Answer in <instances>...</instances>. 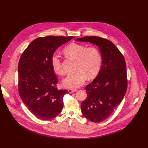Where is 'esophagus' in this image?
<instances>
[{
	"mask_svg": "<svg viewBox=\"0 0 148 148\" xmlns=\"http://www.w3.org/2000/svg\"><path fill=\"white\" fill-rule=\"evenodd\" d=\"M76 91H77L76 89H69V92L70 93H73V92H75Z\"/></svg>",
	"mask_w": 148,
	"mask_h": 148,
	"instance_id": "1",
	"label": "esophagus"
}]
</instances>
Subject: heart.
I'll list each match as a JSON object with an SVG mask.
<instances>
[{"instance_id": "1", "label": "heart", "mask_w": 148, "mask_h": 148, "mask_svg": "<svg viewBox=\"0 0 148 148\" xmlns=\"http://www.w3.org/2000/svg\"><path fill=\"white\" fill-rule=\"evenodd\" d=\"M64 53L77 61V72L68 75L62 79V84L64 87L70 89L78 88L83 85L88 76L92 78L99 73L102 64V57L99 49L95 46L87 47L84 45L73 43L64 49ZM50 62L56 74H64L61 61L58 55L55 53L52 54Z\"/></svg>"}]
</instances>
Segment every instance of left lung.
Listing matches in <instances>:
<instances>
[{
    "instance_id": "left-lung-1",
    "label": "left lung",
    "mask_w": 148,
    "mask_h": 148,
    "mask_svg": "<svg viewBox=\"0 0 148 148\" xmlns=\"http://www.w3.org/2000/svg\"><path fill=\"white\" fill-rule=\"evenodd\" d=\"M76 41L98 46L102 66L97 77L85 87L87 97L81 104L84 116L95 123L107 119L121 103L127 90L126 66L123 56L111 41L86 36Z\"/></svg>"
}]
</instances>
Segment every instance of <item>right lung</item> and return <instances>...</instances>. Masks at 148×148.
Masks as SVG:
<instances>
[{
	"instance_id": "add662e5",
	"label": "right lung",
	"mask_w": 148,
	"mask_h": 148,
	"mask_svg": "<svg viewBox=\"0 0 148 148\" xmlns=\"http://www.w3.org/2000/svg\"><path fill=\"white\" fill-rule=\"evenodd\" d=\"M74 38L48 36L36 38L22 53L18 65L19 95L28 110L41 120L57 116L63 108L66 90H58L51 66L56 50Z\"/></svg>"
}]
</instances>
